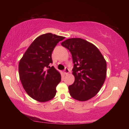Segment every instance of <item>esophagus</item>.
<instances>
[{
  "label": "esophagus",
  "mask_w": 129,
  "mask_h": 129,
  "mask_svg": "<svg viewBox=\"0 0 129 129\" xmlns=\"http://www.w3.org/2000/svg\"><path fill=\"white\" fill-rule=\"evenodd\" d=\"M69 72V69L68 68H65V69L64 70V73L65 75H67V74H68V73Z\"/></svg>",
  "instance_id": "obj_1"
}]
</instances>
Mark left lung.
<instances>
[{"mask_svg":"<svg viewBox=\"0 0 129 129\" xmlns=\"http://www.w3.org/2000/svg\"><path fill=\"white\" fill-rule=\"evenodd\" d=\"M69 50L74 64L75 82L68 86L70 95L80 101L95 96L103 85L106 76V62L99 49L81 38H72L61 43Z\"/></svg>","mask_w":129,"mask_h":129,"instance_id":"8db88e82","label":"left lung"}]
</instances>
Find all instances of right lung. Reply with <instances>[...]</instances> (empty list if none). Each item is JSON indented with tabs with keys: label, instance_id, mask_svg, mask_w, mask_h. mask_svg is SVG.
<instances>
[{
	"label": "right lung",
	"instance_id": "1",
	"mask_svg": "<svg viewBox=\"0 0 129 129\" xmlns=\"http://www.w3.org/2000/svg\"><path fill=\"white\" fill-rule=\"evenodd\" d=\"M64 37L51 33L37 38L28 47L19 64V77L24 89L32 99L39 102L52 100L61 81L60 73L52 64V53Z\"/></svg>",
	"mask_w": 129,
	"mask_h": 129
}]
</instances>
